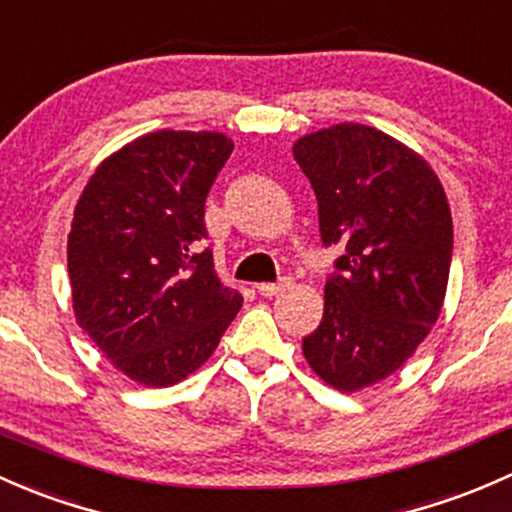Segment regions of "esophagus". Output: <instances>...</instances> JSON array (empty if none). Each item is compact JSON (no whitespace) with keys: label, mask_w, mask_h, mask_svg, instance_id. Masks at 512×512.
<instances>
[{"label":"esophagus","mask_w":512,"mask_h":512,"mask_svg":"<svg viewBox=\"0 0 512 512\" xmlns=\"http://www.w3.org/2000/svg\"><path fill=\"white\" fill-rule=\"evenodd\" d=\"M289 284H292V279L282 277V279H279V282H262V284H257V292H260L262 297H277V294L284 292V289H287Z\"/></svg>","instance_id":"1"}]
</instances>
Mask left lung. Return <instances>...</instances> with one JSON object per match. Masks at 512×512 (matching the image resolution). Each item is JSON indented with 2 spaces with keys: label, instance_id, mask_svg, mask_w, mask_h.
Instances as JSON below:
<instances>
[{
  "label": "left lung",
  "instance_id": "8db88e82",
  "mask_svg": "<svg viewBox=\"0 0 512 512\" xmlns=\"http://www.w3.org/2000/svg\"><path fill=\"white\" fill-rule=\"evenodd\" d=\"M294 159L319 201L326 279L304 358L324 383L355 392L395 373L437 324L454 228L446 193L419 154L375 127L343 122L306 134Z\"/></svg>",
  "mask_w": 512,
  "mask_h": 512
}]
</instances>
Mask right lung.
I'll return each mask as SVG.
<instances>
[{
    "label": "right lung",
    "mask_w": 512,
    "mask_h": 512,
    "mask_svg": "<svg viewBox=\"0 0 512 512\" xmlns=\"http://www.w3.org/2000/svg\"><path fill=\"white\" fill-rule=\"evenodd\" d=\"M233 152L220 132L134 139L90 176L68 235L73 311L117 370L169 387L201 368L238 316L201 247L206 198Z\"/></svg>",
    "instance_id": "obj_1"
}]
</instances>
